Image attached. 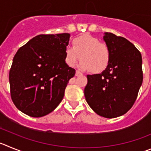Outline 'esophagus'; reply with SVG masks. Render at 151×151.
<instances>
[{
  "label": "esophagus",
  "mask_w": 151,
  "mask_h": 151,
  "mask_svg": "<svg viewBox=\"0 0 151 151\" xmlns=\"http://www.w3.org/2000/svg\"><path fill=\"white\" fill-rule=\"evenodd\" d=\"M82 75V73L81 71H79V70H76V76H80Z\"/></svg>",
  "instance_id": "esophagus-1"
}]
</instances>
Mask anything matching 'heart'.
<instances>
[{
  "instance_id": "1",
  "label": "heart",
  "mask_w": 151,
  "mask_h": 151,
  "mask_svg": "<svg viewBox=\"0 0 151 151\" xmlns=\"http://www.w3.org/2000/svg\"><path fill=\"white\" fill-rule=\"evenodd\" d=\"M111 57V49L107 43L86 34L73 40V47H66L65 59L66 63L72 67L81 58V69H90L93 73H100L108 68Z\"/></svg>"
}]
</instances>
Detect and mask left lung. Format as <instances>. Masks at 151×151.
<instances>
[{"instance_id":"obj_1","label":"left lung","mask_w":151,"mask_h":151,"mask_svg":"<svg viewBox=\"0 0 151 151\" xmlns=\"http://www.w3.org/2000/svg\"><path fill=\"white\" fill-rule=\"evenodd\" d=\"M103 39L111 49L110 63L101 74L87 75L84 95L97 114L115 118L128 112L136 100L143 81L142 58L123 37L106 32Z\"/></svg>"}]
</instances>
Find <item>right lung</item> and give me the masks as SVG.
I'll return each instance as SVG.
<instances>
[{
  "label": "right lung",
  "instance_id": "right-lung-1",
  "mask_svg": "<svg viewBox=\"0 0 151 151\" xmlns=\"http://www.w3.org/2000/svg\"><path fill=\"white\" fill-rule=\"evenodd\" d=\"M70 35H40L16 52L9 74L10 95L19 111L32 117L48 114L60 104L75 69L65 62Z\"/></svg>",
  "mask_w": 151,
  "mask_h": 151
}]
</instances>
